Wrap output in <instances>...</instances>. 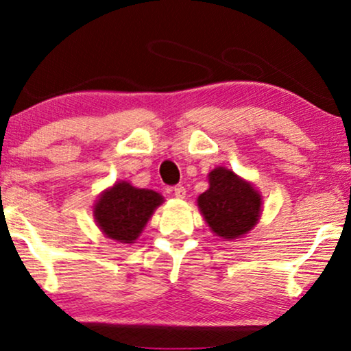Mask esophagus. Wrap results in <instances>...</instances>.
<instances>
[{"instance_id": "obj_1", "label": "esophagus", "mask_w": 351, "mask_h": 351, "mask_svg": "<svg viewBox=\"0 0 351 351\" xmlns=\"http://www.w3.org/2000/svg\"><path fill=\"white\" fill-rule=\"evenodd\" d=\"M172 193H174L176 198L182 199V198H185L186 191H185V189L182 185H177V186H174V189H172Z\"/></svg>"}]
</instances>
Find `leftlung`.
Instances as JSON below:
<instances>
[{
	"instance_id": "1",
	"label": "left lung",
	"mask_w": 351,
	"mask_h": 351,
	"mask_svg": "<svg viewBox=\"0 0 351 351\" xmlns=\"http://www.w3.org/2000/svg\"><path fill=\"white\" fill-rule=\"evenodd\" d=\"M209 189L196 199L215 237L223 241L243 238L256 227L262 213V195L251 182L227 167L208 174Z\"/></svg>"
}]
</instances>
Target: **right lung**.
<instances>
[{
  "instance_id": "obj_1",
  "label": "right lung",
  "mask_w": 351,
  "mask_h": 351,
  "mask_svg": "<svg viewBox=\"0 0 351 351\" xmlns=\"http://www.w3.org/2000/svg\"><path fill=\"white\" fill-rule=\"evenodd\" d=\"M165 198L158 191L137 189L128 180L114 182L104 190L93 214L105 238L123 244H132Z\"/></svg>"
}]
</instances>
